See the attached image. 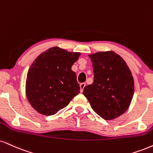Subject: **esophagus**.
Returning <instances> with one entry per match:
<instances>
[{"label": "esophagus", "mask_w": 153, "mask_h": 153, "mask_svg": "<svg viewBox=\"0 0 153 153\" xmlns=\"http://www.w3.org/2000/svg\"><path fill=\"white\" fill-rule=\"evenodd\" d=\"M85 86V82H82V83H80V91H81V92L83 91V89H84Z\"/></svg>", "instance_id": "34e87169"}]
</instances>
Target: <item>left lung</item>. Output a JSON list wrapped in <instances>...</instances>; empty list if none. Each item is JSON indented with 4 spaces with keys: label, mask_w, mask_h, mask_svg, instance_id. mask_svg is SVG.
I'll return each instance as SVG.
<instances>
[{
    "label": "left lung",
    "mask_w": 153,
    "mask_h": 153,
    "mask_svg": "<svg viewBox=\"0 0 153 153\" xmlns=\"http://www.w3.org/2000/svg\"><path fill=\"white\" fill-rule=\"evenodd\" d=\"M93 63V82L82 94L91 108L105 120L119 117L128 110L134 94V81L125 60L113 51L90 56Z\"/></svg>",
    "instance_id": "1"
}]
</instances>
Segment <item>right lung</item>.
Here are the masks:
<instances>
[{"mask_svg": "<svg viewBox=\"0 0 153 153\" xmlns=\"http://www.w3.org/2000/svg\"><path fill=\"white\" fill-rule=\"evenodd\" d=\"M80 55L53 47L34 60L27 75L26 95L36 111L55 115L80 93L76 74L71 70Z\"/></svg>", "mask_w": 153, "mask_h": 153, "instance_id": "right-lung-1", "label": "right lung"}]
</instances>
